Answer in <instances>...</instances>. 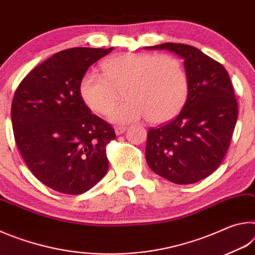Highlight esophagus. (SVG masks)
<instances>
[{
  "instance_id": "obj_1",
  "label": "esophagus",
  "mask_w": 255,
  "mask_h": 255,
  "mask_svg": "<svg viewBox=\"0 0 255 255\" xmlns=\"http://www.w3.org/2000/svg\"><path fill=\"white\" fill-rule=\"evenodd\" d=\"M127 130V127L125 126H119V127H116V135L119 136V135H123V133Z\"/></svg>"
}]
</instances>
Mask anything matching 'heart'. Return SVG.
<instances>
[{
	"mask_svg": "<svg viewBox=\"0 0 255 255\" xmlns=\"http://www.w3.org/2000/svg\"><path fill=\"white\" fill-rule=\"evenodd\" d=\"M103 74L86 72L79 91L90 110L107 116L125 90L126 101L112 112L117 124L132 123L147 117L150 123L162 124L182 109L188 97V80L182 65L170 55L122 53L102 63Z\"/></svg>",
	"mask_w": 255,
	"mask_h": 255,
	"instance_id": "heart-1",
	"label": "heart"
}]
</instances>
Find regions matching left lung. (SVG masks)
Segmentation results:
<instances>
[{"instance_id": "left-lung-1", "label": "left lung", "mask_w": 255, "mask_h": 255, "mask_svg": "<svg viewBox=\"0 0 255 255\" xmlns=\"http://www.w3.org/2000/svg\"><path fill=\"white\" fill-rule=\"evenodd\" d=\"M146 48L183 58L188 80V98L178 117L148 130L146 162L173 183L198 182L219 166L234 132L239 106L230 75L196 47L165 42Z\"/></svg>"}]
</instances>
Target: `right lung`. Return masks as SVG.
<instances>
[{"label": "right lung", "mask_w": 255, "mask_h": 255, "mask_svg": "<svg viewBox=\"0 0 255 255\" xmlns=\"http://www.w3.org/2000/svg\"><path fill=\"white\" fill-rule=\"evenodd\" d=\"M76 47L34 67L14 93L11 120L16 146L36 178L55 191L81 195L106 175L114 128L91 114L79 91L88 68L112 51Z\"/></svg>", "instance_id": "add662e5"}]
</instances>
